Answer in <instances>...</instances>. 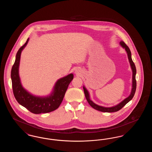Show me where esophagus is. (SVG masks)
<instances>
[{
	"mask_svg": "<svg viewBox=\"0 0 152 152\" xmlns=\"http://www.w3.org/2000/svg\"><path fill=\"white\" fill-rule=\"evenodd\" d=\"M76 72V74H77V75H79V73H80V71H79V70H76V72Z\"/></svg>",
	"mask_w": 152,
	"mask_h": 152,
	"instance_id": "esophagus-1",
	"label": "esophagus"
}]
</instances>
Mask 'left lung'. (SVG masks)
Masks as SVG:
<instances>
[{
	"mask_svg": "<svg viewBox=\"0 0 152 152\" xmlns=\"http://www.w3.org/2000/svg\"><path fill=\"white\" fill-rule=\"evenodd\" d=\"M121 45L123 47V48H124L125 49V50L126 51L127 53H128V58L130 62V66L133 71V77H132V91H131V94H130L129 96L128 97H127L126 99H125L124 100H123L122 102H121L119 104L117 105L115 107H110V108H105V107H101L99 105H96V104H94V102L91 101L90 100L89 98V93L88 92L86 88L85 87H83V89H84V94L86 96V99H87L88 102L89 103V104L94 109L97 110L99 111H101L102 112H117L119 110H120L121 109L123 108L129 101H130L133 97L134 94L136 92V66L134 63H133L132 59V56H131V52L130 51V49L129 48V47L126 45V44L123 41H121L120 42Z\"/></svg>",
	"mask_w": 152,
	"mask_h": 152,
	"instance_id": "8db88e82",
	"label": "left lung"
}]
</instances>
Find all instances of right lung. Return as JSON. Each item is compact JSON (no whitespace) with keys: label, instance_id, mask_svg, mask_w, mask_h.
<instances>
[{"label":"right lung","instance_id":"add662e5","mask_svg":"<svg viewBox=\"0 0 152 152\" xmlns=\"http://www.w3.org/2000/svg\"><path fill=\"white\" fill-rule=\"evenodd\" d=\"M29 39L18 51L14 64L12 67L11 77L12 87L15 97L17 101L24 107L34 114L45 113L58 109L64 97L69 83L73 79L72 73L58 80L54 87L52 94L48 97H39L27 92L22 86L19 76V66L20 55Z\"/></svg>","mask_w":152,"mask_h":152}]
</instances>
